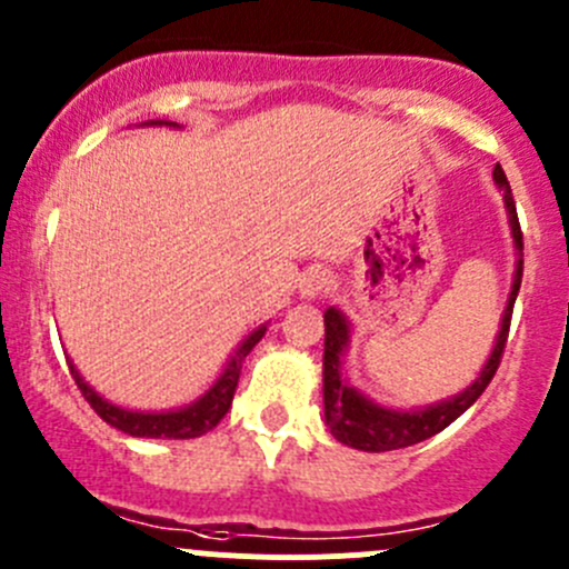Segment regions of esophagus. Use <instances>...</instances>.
<instances>
[{"label": "esophagus", "mask_w": 569, "mask_h": 569, "mask_svg": "<svg viewBox=\"0 0 569 569\" xmlns=\"http://www.w3.org/2000/svg\"><path fill=\"white\" fill-rule=\"evenodd\" d=\"M327 286H330V274L325 272V269H308L306 274H302V283H300V291L302 297H319L325 295Z\"/></svg>", "instance_id": "34e87169"}]
</instances>
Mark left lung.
Instances as JSON below:
<instances>
[{
    "label": "left lung",
    "mask_w": 569,
    "mask_h": 569,
    "mask_svg": "<svg viewBox=\"0 0 569 569\" xmlns=\"http://www.w3.org/2000/svg\"><path fill=\"white\" fill-rule=\"evenodd\" d=\"M492 176H496V183L501 187L503 200H507L515 248L523 250V231H520L512 187H509L507 173L501 170V164H496ZM520 280H523V258H518V272H515L512 295H509L507 311H503L501 332H498L496 338V349H492L490 360H487V366L481 369V375L476 377L473 386L465 388L460 396L443 401V405H435L416 412L382 410V407L371 405L369 399H363L355 388H349L347 382L341 380V371H338L341 363H338V360H341L343 347H347L349 327L341 313H338L336 308H330V311L325 313V418L332 438L360 451H393L421 443V440L443 432L451 421H457V418L485 393V388L490 386L498 366H501L503 347H507L509 338V325H512V308L520 291Z\"/></svg>",
    "instance_id": "8db88e82"
}]
</instances>
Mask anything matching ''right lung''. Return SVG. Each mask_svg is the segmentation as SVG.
<instances>
[{
  "instance_id": "1",
  "label": "right lung",
  "mask_w": 569,
  "mask_h": 569,
  "mask_svg": "<svg viewBox=\"0 0 569 569\" xmlns=\"http://www.w3.org/2000/svg\"><path fill=\"white\" fill-rule=\"evenodd\" d=\"M263 327H258L256 332L237 349V355L231 358L228 369L222 371V377L217 380V386L211 388L203 399H198L194 405L183 407V410L173 412H131L123 410V407L109 405L107 399H101L88 382L79 377V371L73 369V363L68 366L71 369V377L77 380V388L82 391L88 405L99 412L101 418L109 423V427L120 429V432L131 435V438H168V440H187V438H200L209 429H214L217 423L226 418L228 407H231L233 393H237L239 371H242L244 358L250 355V349L261 341Z\"/></svg>"
}]
</instances>
